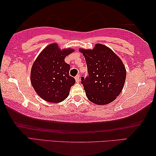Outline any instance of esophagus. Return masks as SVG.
<instances>
[{"instance_id": "34e87169", "label": "esophagus", "mask_w": 156, "mask_h": 156, "mask_svg": "<svg viewBox=\"0 0 156 156\" xmlns=\"http://www.w3.org/2000/svg\"><path fill=\"white\" fill-rule=\"evenodd\" d=\"M75 80H76V83L80 82V75H76V76H75Z\"/></svg>"}]
</instances>
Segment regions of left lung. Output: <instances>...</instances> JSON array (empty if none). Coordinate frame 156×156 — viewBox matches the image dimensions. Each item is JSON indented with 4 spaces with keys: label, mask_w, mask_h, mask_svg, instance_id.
I'll use <instances>...</instances> for the list:
<instances>
[{
    "label": "left lung",
    "mask_w": 156,
    "mask_h": 156,
    "mask_svg": "<svg viewBox=\"0 0 156 156\" xmlns=\"http://www.w3.org/2000/svg\"><path fill=\"white\" fill-rule=\"evenodd\" d=\"M86 59L88 75L81 83L90 101L105 105L117 98L124 88L126 71L119 57L109 48L98 43L93 50L80 49Z\"/></svg>",
    "instance_id": "8db88e82"
}]
</instances>
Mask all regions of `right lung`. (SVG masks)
<instances>
[{
	"mask_svg": "<svg viewBox=\"0 0 156 156\" xmlns=\"http://www.w3.org/2000/svg\"><path fill=\"white\" fill-rule=\"evenodd\" d=\"M73 52L71 48L61 50L57 43H52L33 63L30 81L37 95L46 101L58 103L69 95L75 80L69 75L70 66L64 59Z\"/></svg>",
	"mask_w": 156,
	"mask_h": 156,
	"instance_id": "1",
	"label": "right lung"
}]
</instances>
